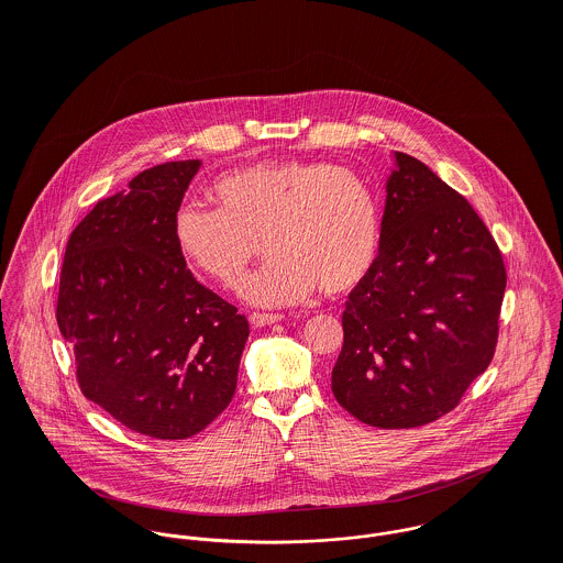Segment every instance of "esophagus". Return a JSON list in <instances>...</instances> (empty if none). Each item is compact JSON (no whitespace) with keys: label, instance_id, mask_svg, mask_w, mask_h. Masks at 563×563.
<instances>
[{"label":"esophagus","instance_id":"34e87169","mask_svg":"<svg viewBox=\"0 0 563 563\" xmlns=\"http://www.w3.org/2000/svg\"><path fill=\"white\" fill-rule=\"evenodd\" d=\"M284 314H273V312H253L249 317V321L253 327H266V324H273V322L282 321Z\"/></svg>","mask_w":563,"mask_h":563}]
</instances>
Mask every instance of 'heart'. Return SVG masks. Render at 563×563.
I'll list each match as a JSON object with an SVG mask.
<instances>
[{"mask_svg": "<svg viewBox=\"0 0 563 563\" xmlns=\"http://www.w3.org/2000/svg\"><path fill=\"white\" fill-rule=\"evenodd\" d=\"M214 210L181 206L173 242L197 273L241 288L262 242L271 262L244 286L257 306H295L355 290L375 268L382 210L373 186L324 161H266L223 173L210 188Z\"/></svg>", "mask_w": 563, "mask_h": 563, "instance_id": "heart-1", "label": "heart"}]
</instances>
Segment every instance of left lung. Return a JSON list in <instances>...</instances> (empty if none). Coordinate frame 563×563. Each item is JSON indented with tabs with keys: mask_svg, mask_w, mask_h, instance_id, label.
<instances>
[{
	"mask_svg": "<svg viewBox=\"0 0 563 563\" xmlns=\"http://www.w3.org/2000/svg\"><path fill=\"white\" fill-rule=\"evenodd\" d=\"M375 268L349 295L331 390L357 420L411 429L455 409L489 366L507 273L473 206L397 152Z\"/></svg>",
	"mask_w": 563,
	"mask_h": 563,
	"instance_id": "8db88e82",
	"label": "left lung"
}]
</instances>
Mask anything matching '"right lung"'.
I'll list each match as a JSON object with an SVG mask.
<instances>
[{"label": "right lung", "mask_w": 563, "mask_h": 563, "mask_svg": "<svg viewBox=\"0 0 563 563\" xmlns=\"http://www.w3.org/2000/svg\"><path fill=\"white\" fill-rule=\"evenodd\" d=\"M201 162L139 173L84 217L60 268L56 321L81 395L123 427L184 440L236 393L249 322L201 286L173 242V217Z\"/></svg>", "instance_id": "obj_1"}]
</instances>
